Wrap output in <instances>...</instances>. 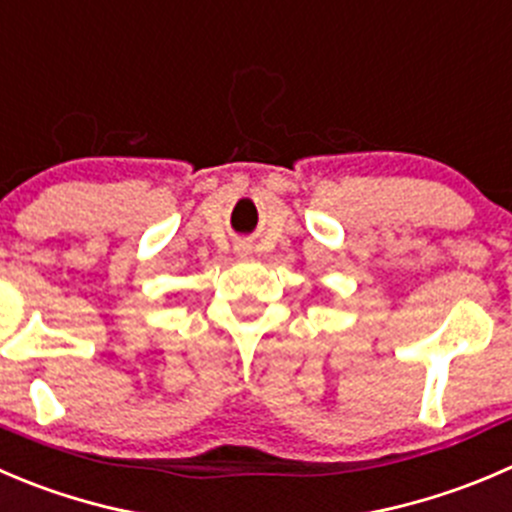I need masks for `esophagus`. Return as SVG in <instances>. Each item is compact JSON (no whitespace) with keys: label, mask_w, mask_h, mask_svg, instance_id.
<instances>
[{"label":"esophagus","mask_w":512,"mask_h":512,"mask_svg":"<svg viewBox=\"0 0 512 512\" xmlns=\"http://www.w3.org/2000/svg\"><path fill=\"white\" fill-rule=\"evenodd\" d=\"M235 252H237V257H242V260H247V257L252 255V247L247 245V242H240V245L235 247Z\"/></svg>","instance_id":"esophagus-1"}]
</instances>
